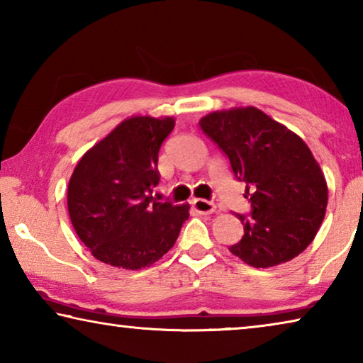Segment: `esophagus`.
Instances as JSON below:
<instances>
[{"label":"esophagus","instance_id":"34e87169","mask_svg":"<svg viewBox=\"0 0 363 363\" xmlns=\"http://www.w3.org/2000/svg\"><path fill=\"white\" fill-rule=\"evenodd\" d=\"M192 208L196 213H201V214H210L216 211V205H214L213 201L203 200V199L192 200Z\"/></svg>","mask_w":363,"mask_h":363}]
</instances>
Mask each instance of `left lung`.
<instances>
[{
	"label": "left lung",
	"mask_w": 363,
	"mask_h": 363,
	"mask_svg": "<svg viewBox=\"0 0 363 363\" xmlns=\"http://www.w3.org/2000/svg\"><path fill=\"white\" fill-rule=\"evenodd\" d=\"M200 128L229 158L235 179L247 184L250 214L240 242L229 248L253 267H272L309 247L325 218L328 187L299 136L256 107L213 112Z\"/></svg>",
	"instance_id": "obj_1"
}]
</instances>
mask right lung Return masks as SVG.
<instances>
[{
  "label": "right lung",
  "instance_id": "right-lung-1",
  "mask_svg": "<svg viewBox=\"0 0 363 363\" xmlns=\"http://www.w3.org/2000/svg\"><path fill=\"white\" fill-rule=\"evenodd\" d=\"M173 128L171 116H131L78 162L67 205L77 235L96 259L138 270L173 248L189 205L152 196L160 147Z\"/></svg>",
  "mask_w": 363,
  "mask_h": 363
}]
</instances>
